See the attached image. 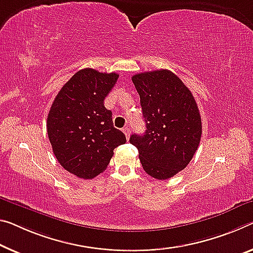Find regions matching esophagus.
Here are the masks:
<instances>
[{"label": "esophagus", "mask_w": 253, "mask_h": 253, "mask_svg": "<svg viewBox=\"0 0 253 253\" xmlns=\"http://www.w3.org/2000/svg\"><path fill=\"white\" fill-rule=\"evenodd\" d=\"M123 132H124V134H126V139H129V137H130V127L129 126L123 127Z\"/></svg>", "instance_id": "esophagus-1"}]
</instances>
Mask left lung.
Returning a JSON list of instances; mask_svg holds the SVG:
<instances>
[{
    "label": "left lung",
    "mask_w": 253,
    "mask_h": 253,
    "mask_svg": "<svg viewBox=\"0 0 253 253\" xmlns=\"http://www.w3.org/2000/svg\"><path fill=\"white\" fill-rule=\"evenodd\" d=\"M140 96L147 130L132 134L145 172L167 180L184 169L200 143L203 124L192 92L169 70H155L132 77Z\"/></svg>",
    "instance_id": "left-lung-1"
}]
</instances>
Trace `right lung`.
Wrapping results in <instances>:
<instances>
[{
  "label": "right lung",
  "mask_w": 253,
  "mask_h": 253,
  "mask_svg": "<svg viewBox=\"0 0 253 253\" xmlns=\"http://www.w3.org/2000/svg\"><path fill=\"white\" fill-rule=\"evenodd\" d=\"M118 73L83 69L73 75L50 106L47 134L53 153L64 169L90 180L106 169L113 150L126 142L115 129L104 99L115 86Z\"/></svg>",
  "instance_id": "obj_1"
}]
</instances>
